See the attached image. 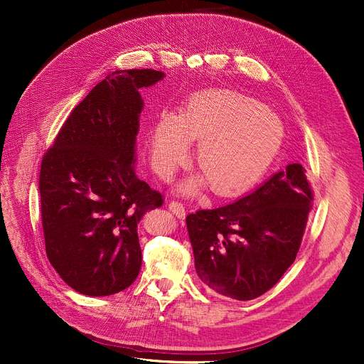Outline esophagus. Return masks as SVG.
I'll list each match as a JSON object with an SVG mask.
<instances>
[{
    "label": "esophagus",
    "mask_w": 364,
    "mask_h": 364,
    "mask_svg": "<svg viewBox=\"0 0 364 364\" xmlns=\"http://www.w3.org/2000/svg\"><path fill=\"white\" fill-rule=\"evenodd\" d=\"M168 206H169L171 211L174 213V215H176L177 218L183 220V218L186 217V206H184L181 202H178V200H171V202L168 203Z\"/></svg>",
    "instance_id": "esophagus-1"
}]
</instances>
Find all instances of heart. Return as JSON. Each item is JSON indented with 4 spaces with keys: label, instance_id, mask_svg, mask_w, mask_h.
I'll list each match as a JSON object with an SVG mask.
<instances>
[{
    "label": "heart",
    "instance_id": "1",
    "mask_svg": "<svg viewBox=\"0 0 364 364\" xmlns=\"http://www.w3.org/2000/svg\"><path fill=\"white\" fill-rule=\"evenodd\" d=\"M283 128L276 114L246 95L211 90L184 105L178 117L164 114L153 131L151 161L169 178L187 158V140L199 141L196 165L213 192L230 195L252 184L274 158ZM196 183L186 186L193 192Z\"/></svg>",
    "mask_w": 364,
    "mask_h": 364
}]
</instances>
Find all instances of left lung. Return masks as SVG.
Returning a JSON list of instances; mask_svg holds the SVG:
<instances>
[{"label":"left lung","instance_id":"1","mask_svg":"<svg viewBox=\"0 0 364 364\" xmlns=\"http://www.w3.org/2000/svg\"><path fill=\"white\" fill-rule=\"evenodd\" d=\"M313 199L305 169L292 164L239 200L187 215L200 280L237 301L272 289L296 258Z\"/></svg>","mask_w":364,"mask_h":364}]
</instances>
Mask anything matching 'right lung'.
<instances>
[{"label": "right lung", "instance_id": "1", "mask_svg": "<svg viewBox=\"0 0 364 364\" xmlns=\"http://www.w3.org/2000/svg\"><path fill=\"white\" fill-rule=\"evenodd\" d=\"M164 78L153 69L117 70L75 106L40 171L46 252L76 292L118 294L137 279V225L164 196L134 172L143 100Z\"/></svg>", "mask_w": 364, "mask_h": 364}]
</instances>
